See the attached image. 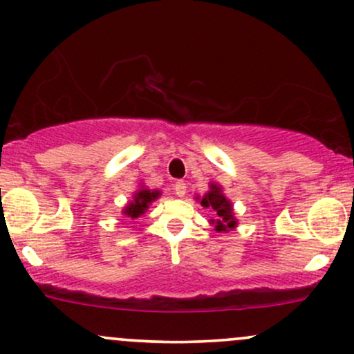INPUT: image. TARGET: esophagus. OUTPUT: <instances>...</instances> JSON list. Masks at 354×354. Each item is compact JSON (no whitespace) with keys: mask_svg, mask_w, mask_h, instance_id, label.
<instances>
[{"mask_svg":"<svg viewBox=\"0 0 354 354\" xmlns=\"http://www.w3.org/2000/svg\"><path fill=\"white\" fill-rule=\"evenodd\" d=\"M174 194L180 198L185 196L186 194V183L185 181H176V185H174Z\"/></svg>","mask_w":354,"mask_h":354,"instance_id":"esophagus-1","label":"esophagus"}]
</instances>
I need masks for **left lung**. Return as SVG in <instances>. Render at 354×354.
Masks as SVG:
<instances>
[{
    "instance_id": "obj_1",
    "label": "left lung",
    "mask_w": 354,
    "mask_h": 354,
    "mask_svg": "<svg viewBox=\"0 0 354 354\" xmlns=\"http://www.w3.org/2000/svg\"><path fill=\"white\" fill-rule=\"evenodd\" d=\"M209 186H211V191H208V193L203 196L201 205L206 206V208H211L218 214L216 231H228L230 228H234V226H236V221H234L231 203L226 200L219 186L216 185H209Z\"/></svg>"
}]
</instances>
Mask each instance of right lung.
Listing matches in <instances>:
<instances>
[{
  "instance_id": "add662e5",
  "label": "right lung",
  "mask_w": 354,
  "mask_h": 354,
  "mask_svg": "<svg viewBox=\"0 0 354 354\" xmlns=\"http://www.w3.org/2000/svg\"><path fill=\"white\" fill-rule=\"evenodd\" d=\"M158 196H160L158 191L140 189L138 193H135V200H133V203H129V205L126 206L124 214H128L129 218H138L140 214L145 213V209L148 208L149 203L156 200Z\"/></svg>"
}]
</instances>
